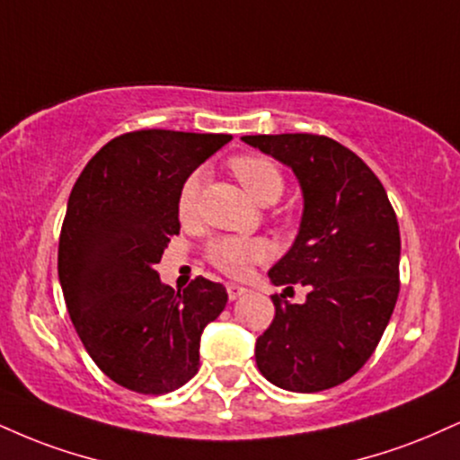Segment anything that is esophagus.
I'll use <instances>...</instances> for the list:
<instances>
[{"label": "esophagus", "instance_id": "1", "mask_svg": "<svg viewBox=\"0 0 460 460\" xmlns=\"http://www.w3.org/2000/svg\"><path fill=\"white\" fill-rule=\"evenodd\" d=\"M226 293H229V300H237V297L246 296L248 289H246V287H242V285L229 283V285H226Z\"/></svg>", "mask_w": 460, "mask_h": 460}]
</instances>
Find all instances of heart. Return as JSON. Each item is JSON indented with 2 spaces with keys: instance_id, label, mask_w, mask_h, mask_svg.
<instances>
[{
  "instance_id": "heart-1",
  "label": "heart",
  "mask_w": 460,
  "mask_h": 460,
  "mask_svg": "<svg viewBox=\"0 0 460 460\" xmlns=\"http://www.w3.org/2000/svg\"><path fill=\"white\" fill-rule=\"evenodd\" d=\"M231 171L248 192V197L259 206L274 203L283 192V175L272 160L261 156H240L231 163ZM199 188H201L199 173H192L181 186L180 199H177V212L181 220L192 218L195 214ZM265 257H268L265 242L248 240V237H223L209 246L212 263L229 276H244L252 263L261 261Z\"/></svg>"
}]
</instances>
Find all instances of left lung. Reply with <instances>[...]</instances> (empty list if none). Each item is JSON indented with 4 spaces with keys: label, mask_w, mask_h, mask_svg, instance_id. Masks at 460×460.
I'll use <instances>...</instances> for the list:
<instances>
[{
    "label": "left lung",
    "mask_w": 460,
    "mask_h": 460,
    "mask_svg": "<svg viewBox=\"0 0 460 460\" xmlns=\"http://www.w3.org/2000/svg\"><path fill=\"white\" fill-rule=\"evenodd\" d=\"M242 141L289 167L302 190L300 229L270 268V283L311 287L302 304L272 296L276 317L257 339L254 359L283 390L334 388L373 356L394 311L396 214L377 175L334 139L248 135Z\"/></svg>",
    "instance_id": "left-lung-1"
}]
</instances>
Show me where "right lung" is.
<instances>
[{
    "label": "right lung",
    "instance_id": "1",
    "mask_svg": "<svg viewBox=\"0 0 460 460\" xmlns=\"http://www.w3.org/2000/svg\"><path fill=\"white\" fill-rule=\"evenodd\" d=\"M231 135L139 130L115 137L72 188L58 272L72 325L98 368L141 394H167L199 370L201 334L226 289L199 279L184 291L160 280L177 199L199 164Z\"/></svg>",
    "mask_w": 460,
    "mask_h": 460
}]
</instances>
